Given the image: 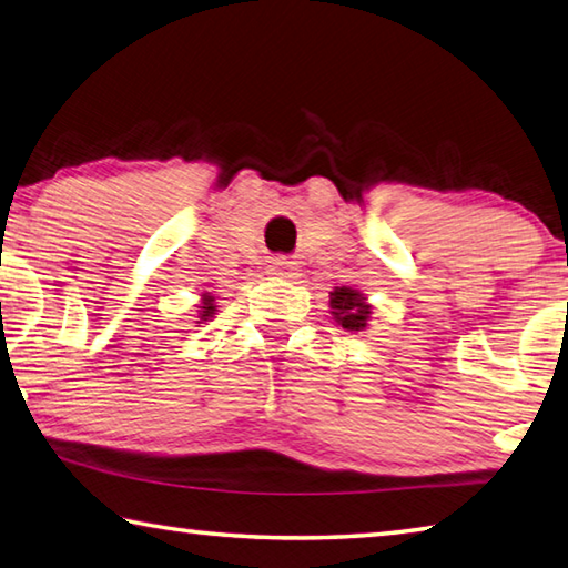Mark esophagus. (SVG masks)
<instances>
[{"label":"esophagus","instance_id":"obj_1","mask_svg":"<svg viewBox=\"0 0 568 568\" xmlns=\"http://www.w3.org/2000/svg\"><path fill=\"white\" fill-rule=\"evenodd\" d=\"M271 275H275V277H297L295 263L285 261V257H275L273 265H271Z\"/></svg>","mask_w":568,"mask_h":568}]
</instances>
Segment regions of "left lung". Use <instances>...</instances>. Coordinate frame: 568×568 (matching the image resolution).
<instances>
[{"instance_id":"obj_1","label":"left lung","mask_w":568,"mask_h":568,"mask_svg":"<svg viewBox=\"0 0 568 568\" xmlns=\"http://www.w3.org/2000/svg\"><path fill=\"white\" fill-rule=\"evenodd\" d=\"M329 313L335 315V320L345 329H365L367 327V320L373 315V305L367 303V297L355 291V287H335L333 293H329Z\"/></svg>"}]
</instances>
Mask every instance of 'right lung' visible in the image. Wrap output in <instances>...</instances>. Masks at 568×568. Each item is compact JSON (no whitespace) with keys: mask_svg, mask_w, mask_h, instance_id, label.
Returning <instances> with one entry per match:
<instances>
[{"mask_svg":"<svg viewBox=\"0 0 568 568\" xmlns=\"http://www.w3.org/2000/svg\"><path fill=\"white\" fill-rule=\"evenodd\" d=\"M195 307H199V315H195L199 320H195V323H205V320H211L215 315V307L219 305H215V297L211 293H203L201 303Z\"/></svg>","mask_w":568,"mask_h":568,"instance_id":"add662e5","label":"right lung"}]
</instances>
